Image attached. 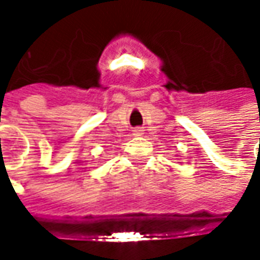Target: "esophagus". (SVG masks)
Instances as JSON below:
<instances>
[{
	"label": "esophagus",
	"instance_id": "1",
	"mask_svg": "<svg viewBox=\"0 0 260 260\" xmlns=\"http://www.w3.org/2000/svg\"><path fill=\"white\" fill-rule=\"evenodd\" d=\"M142 132H143V129H142V128H136L135 131H134V135H142Z\"/></svg>",
	"mask_w": 260,
	"mask_h": 260
}]
</instances>
